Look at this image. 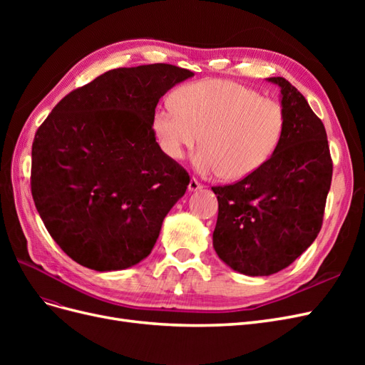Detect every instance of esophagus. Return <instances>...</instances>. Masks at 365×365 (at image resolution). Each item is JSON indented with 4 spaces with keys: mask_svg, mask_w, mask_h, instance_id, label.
I'll return each instance as SVG.
<instances>
[{
    "mask_svg": "<svg viewBox=\"0 0 365 365\" xmlns=\"http://www.w3.org/2000/svg\"><path fill=\"white\" fill-rule=\"evenodd\" d=\"M202 187H204V185H202L201 182H197V180L192 178L190 182H189V192H197V190H201Z\"/></svg>",
    "mask_w": 365,
    "mask_h": 365,
    "instance_id": "1",
    "label": "esophagus"
}]
</instances>
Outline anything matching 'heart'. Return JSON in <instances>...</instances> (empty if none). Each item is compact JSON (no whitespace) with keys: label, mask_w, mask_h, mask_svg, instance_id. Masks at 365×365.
Here are the masks:
<instances>
[{"label":"heart","mask_w":365,"mask_h":365,"mask_svg":"<svg viewBox=\"0 0 365 365\" xmlns=\"http://www.w3.org/2000/svg\"><path fill=\"white\" fill-rule=\"evenodd\" d=\"M158 146L180 161L200 143L193 165L202 175L242 180L259 170L279 148L284 113L279 102L230 81H202L180 88L173 105L152 118Z\"/></svg>","instance_id":"heart-1"}]
</instances>
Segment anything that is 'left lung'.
<instances>
[{
	"instance_id": "1",
	"label": "left lung",
	"mask_w": 365,
	"mask_h": 365,
	"mask_svg": "<svg viewBox=\"0 0 365 365\" xmlns=\"http://www.w3.org/2000/svg\"><path fill=\"white\" fill-rule=\"evenodd\" d=\"M267 81L280 88L284 132L279 148L244 180L212 187L219 204L215 251L231 269L251 277L282 271L312 245L332 181L323 121L288 81Z\"/></svg>"
}]
</instances>
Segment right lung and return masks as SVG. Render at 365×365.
<instances>
[{
    "instance_id": "right-lung-1",
    "label": "right lung",
    "mask_w": 365,
    "mask_h": 365,
    "mask_svg": "<svg viewBox=\"0 0 365 365\" xmlns=\"http://www.w3.org/2000/svg\"><path fill=\"white\" fill-rule=\"evenodd\" d=\"M193 73L169 63L115 68L53 108L31 146V195L50 236L82 267L146 259L189 173L155 141L160 98Z\"/></svg>"
}]
</instances>
